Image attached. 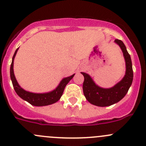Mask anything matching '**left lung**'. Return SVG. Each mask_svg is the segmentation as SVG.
<instances>
[{
	"label": "left lung",
	"instance_id": "left-lung-1",
	"mask_svg": "<svg viewBox=\"0 0 146 146\" xmlns=\"http://www.w3.org/2000/svg\"><path fill=\"white\" fill-rule=\"evenodd\" d=\"M115 42L121 48L126 62L125 75L119 83L110 88H103L96 85L88 74L82 72L84 76V96L90 103L94 106L106 107L117 103L126 96L133 82V74L130 55L121 40L115 39Z\"/></svg>",
	"mask_w": 146,
	"mask_h": 146
}]
</instances>
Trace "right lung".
Wrapping results in <instances>:
<instances>
[{
	"label": "right lung",
	"mask_w": 146,
	"mask_h": 146,
	"mask_svg": "<svg viewBox=\"0 0 146 146\" xmlns=\"http://www.w3.org/2000/svg\"><path fill=\"white\" fill-rule=\"evenodd\" d=\"M18 49H19V48L15 52L14 55L13 57L11 65H10V78H11L12 83H13L15 91L17 93V95L21 98L26 100L29 103L34 106H48V105H51L52 103H55L57 101H58L62 95L63 91H64L66 85L72 79L74 74L68 76V77L64 78L61 81L58 86L55 90L50 91V92L46 93V94H34V93H31L25 91L23 88H21L19 84H18L17 80L15 79V76L14 71H13L14 59Z\"/></svg>",
	"instance_id": "obj_1"
}]
</instances>
